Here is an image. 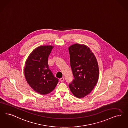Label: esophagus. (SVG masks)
Segmentation results:
<instances>
[{
  "mask_svg": "<svg viewBox=\"0 0 128 128\" xmlns=\"http://www.w3.org/2000/svg\"><path fill=\"white\" fill-rule=\"evenodd\" d=\"M64 77H62V78H60V82H63L64 81Z\"/></svg>",
  "mask_w": 128,
  "mask_h": 128,
  "instance_id": "obj_1",
  "label": "esophagus"
}]
</instances>
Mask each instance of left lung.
<instances>
[{
  "label": "left lung",
  "instance_id": "1",
  "mask_svg": "<svg viewBox=\"0 0 128 128\" xmlns=\"http://www.w3.org/2000/svg\"><path fill=\"white\" fill-rule=\"evenodd\" d=\"M68 51L74 77L69 87L75 97L82 98L90 93L97 83L99 74L97 61L86 45L75 44L69 47Z\"/></svg>",
  "mask_w": 128,
  "mask_h": 128
}]
</instances>
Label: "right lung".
I'll use <instances>...</instances> for the list:
<instances>
[{
    "mask_svg": "<svg viewBox=\"0 0 128 128\" xmlns=\"http://www.w3.org/2000/svg\"><path fill=\"white\" fill-rule=\"evenodd\" d=\"M53 48L50 45L36 48L25 63L24 74L26 82L34 90L42 95L52 92L58 82L48 65V57Z\"/></svg>",
    "mask_w": 128,
    "mask_h": 128,
    "instance_id": "1",
    "label": "right lung"
}]
</instances>
